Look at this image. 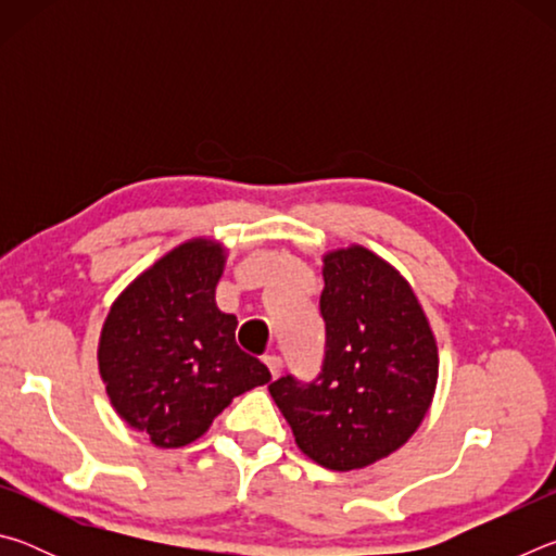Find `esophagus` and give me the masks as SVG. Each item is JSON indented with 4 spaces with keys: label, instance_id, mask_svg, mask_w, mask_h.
<instances>
[{
    "label": "esophagus",
    "instance_id": "34e87169",
    "mask_svg": "<svg viewBox=\"0 0 556 556\" xmlns=\"http://www.w3.org/2000/svg\"><path fill=\"white\" fill-rule=\"evenodd\" d=\"M265 365L269 368L271 378H279V375H281V368H285V363H281V357H279V355H267V357H265Z\"/></svg>",
    "mask_w": 556,
    "mask_h": 556
}]
</instances>
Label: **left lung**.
<instances>
[{
  "mask_svg": "<svg viewBox=\"0 0 556 556\" xmlns=\"http://www.w3.org/2000/svg\"><path fill=\"white\" fill-rule=\"evenodd\" d=\"M321 375L269 384L296 446L331 470H357L407 444L439 380V348L409 281L363 244L324 255Z\"/></svg>",
  "mask_w": 556,
  "mask_h": 556,
  "instance_id": "8db88e82",
  "label": "left lung"
}]
</instances>
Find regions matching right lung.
Returning a JSON list of instances; mask_svg holds the SVG:
<instances>
[{
	"instance_id": "add662e5",
	"label": "right lung",
	"mask_w": 556,
	"mask_h": 556,
	"mask_svg": "<svg viewBox=\"0 0 556 556\" xmlns=\"http://www.w3.org/2000/svg\"><path fill=\"white\" fill-rule=\"evenodd\" d=\"M228 250L193 238L137 275L112 301L98 343L110 404L159 448L201 439L269 370L235 343L238 318L215 304Z\"/></svg>"
}]
</instances>
